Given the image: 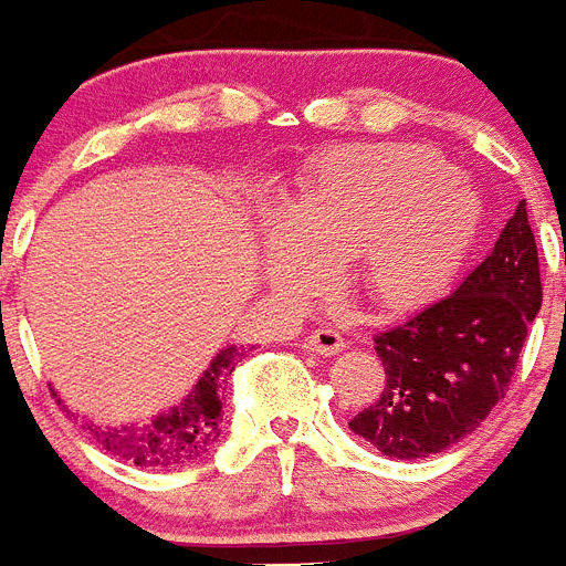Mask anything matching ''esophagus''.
<instances>
[{
	"label": "esophagus",
	"instance_id": "esophagus-1",
	"mask_svg": "<svg viewBox=\"0 0 566 566\" xmlns=\"http://www.w3.org/2000/svg\"><path fill=\"white\" fill-rule=\"evenodd\" d=\"M344 346H346V338L344 335L335 333V329L321 327V329H315V333L307 335V349H313V353H318V355H335V353H340Z\"/></svg>",
	"mask_w": 566,
	"mask_h": 566
}]
</instances>
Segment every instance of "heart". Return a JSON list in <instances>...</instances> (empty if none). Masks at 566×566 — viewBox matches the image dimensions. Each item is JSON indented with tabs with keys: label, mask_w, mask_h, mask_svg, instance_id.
<instances>
[{
	"label": "heart",
	"mask_w": 566,
	"mask_h": 566,
	"mask_svg": "<svg viewBox=\"0 0 566 566\" xmlns=\"http://www.w3.org/2000/svg\"><path fill=\"white\" fill-rule=\"evenodd\" d=\"M482 228V202L454 166L422 146H346L295 188L264 228L268 276L282 293H318L349 262V282L384 310L429 304L454 282Z\"/></svg>",
	"instance_id": "b5f03b06"
}]
</instances>
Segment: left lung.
Listing matches in <instances>:
<instances>
[{"label":"left lung","instance_id":"8db88e82","mask_svg":"<svg viewBox=\"0 0 566 566\" xmlns=\"http://www.w3.org/2000/svg\"><path fill=\"white\" fill-rule=\"evenodd\" d=\"M538 310V251L522 200L454 293L375 335L386 384L349 429L395 460L460 442L505 397Z\"/></svg>","mask_w":566,"mask_h":566}]
</instances>
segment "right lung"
Here are the masks:
<instances>
[{"instance_id":"1","label":"right lung","mask_w":566,"mask_h":566,"mask_svg":"<svg viewBox=\"0 0 566 566\" xmlns=\"http://www.w3.org/2000/svg\"><path fill=\"white\" fill-rule=\"evenodd\" d=\"M242 360L237 346H226L211 360L202 378L191 389L182 403L171 406L169 411L157 415L144 426H124V429H101L86 422V431L98 437L101 446L112 454L124 457L144 468H180L200 460L220 440L222 426V391H226L228 375ZM55 395V391H53ZM59 397V395H55ZM59 406H64L59 400Z\"/></svg>"}]
</instances>
